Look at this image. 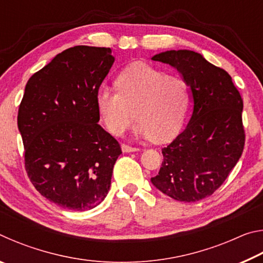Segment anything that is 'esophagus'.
Instances as JSON below:
<instances>
[{
    "mask_svg": "<svg viewBox=\"0 0 263 263\" xmlns=\"http://www.w3.org/2000/svg\"><path fill=\"white\" fill-rule=\"evenodd\" d=\"M122 151L125 153H130V152H137V151H139L138 147H132L130 145H126V144H123L122 145Z\"/></svg>",
    "mask_w": 263,
    "mask_h": 263,
    "instance_id": "obj_1",
    "label": "esophagus"
}]
</instances>
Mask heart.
Instances as JSON below:
<instances>
[{"instance_id":"b5f03b06","label":"heart","mask_w":263,"mask_h":263,"mask_svg":"<svg viewBox=\"0 0 263 263\" xmlns=\"http://www.w3.org/2000/svg\"><path fill=\"white\" fill-rule=\"evenodd\" d=\"M117 91L102 87L97 110L106 128L121 136L133 121L138 137L155 141L171 140L180 132L190 104V89L184 79L167 75L146 62H135L116 78Z\"/></svg>"}]
</instances>
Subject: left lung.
Listing matches in <instances>:
<instances>
[{
    "instance_id": "left-lung-1",
    "label": "left lung",
    "mask_w": 263,
    "mask_h": 263,
    "mask_svg": "<svg viewBox=\"0 0 263 263\" xmlns=\"http://www.w3.org/2000/svg\"><path fill=\"white\" fill-rule=\"evenodd\" d=\"M171 65L189 84L194 110L188 125L167 147L155 188L193 203L212 195L228 179L245 146L243 102L226 70L197 52L172 50L152 57Z\"/></svg>"
}]
</instances>
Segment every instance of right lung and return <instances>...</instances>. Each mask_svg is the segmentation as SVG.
Listing matches in <instances>:
<instances>
[{
    "label": "right lung",
    "mask_w": 263,
    "mask_h": 263,
    "mask_svg": "<svg viewBox=\"0 0 263 263\" xmlns=\"http://www.w3.org/2000/svg\"><path fill=\"white\" fill-rule=\"evenodd\" d=\"M114 61L109 47L74 46L25 86L17 124L26 173L42 196L69 210H90L103 201L122 154L99 124L96 103Z\"/></svg>",
    "instance_id": "1"
}]
</instances>
